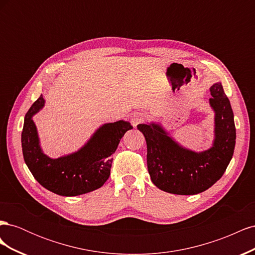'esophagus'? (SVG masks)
I'll use <instances>...</instances> for the list:
<instances>
[{
	"label": "esophagus",
	"instance_id": "1",
	"mask_svg": "<svg viewBox=\"0 0 255 255\" xmlns=\"http://www.w3.org/2000/svg\"><path fill=\"white\" fill-rule=\"evenodd\" d=\"M145 117H146V115L143 112H136V113H134L132 115V118H130V120H132V123H133V127L136 128L138 125H140V123H142L145 120Z\"/></svg>",
	"mask_w": 255,
	"mask_h": 255
}]
</instances>
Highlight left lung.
<instances>
[{
    "label": "left lung",
    "instance_id": "left-lung-1",
    "mask_svg": "<svg viewBox=\"0 0 255 255\" xmlns=\"http://www.w3.org/2000/svg\"><path fill=\"white\" fill-rule=\"evenodd\" d=\"M215 140L211 149L194 152L176 143L159 125H138L146 141V164L153 184L174 195L200 194L217 182L233 156L234 115L221 83L211 87Z\"/></svg>",
    "mask_w": 255,
    "mask_h": 255
}]
</instances>
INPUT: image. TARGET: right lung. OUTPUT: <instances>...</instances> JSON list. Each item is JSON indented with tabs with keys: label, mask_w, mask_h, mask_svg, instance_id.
<instances>
[{
	"label": "right lung",
	"mask_w": 255,
	"mask_h": 255,
	"mask_svg": "<svg viewBox=\"0 0 255 255\" xmlns=\"http://www.w3.org/2000/svg\"><path fill=\"white\" fill-rule=\"evenodd\" d=\"M43 104L40 96L26 113L22 129V152L29 171L44 188L59 196H79L103 186L111 174V155L123 135L133 127L123 120L106 123L81 150L53 159L42 153L32 119Z\"/></svg>",
	"instance_id": "obj_1"
}]
</instances>
